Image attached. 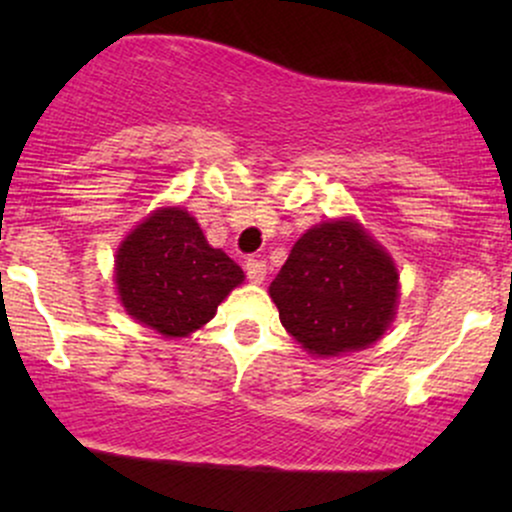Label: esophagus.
<instances>
[{
	"instance_id": "esophagus-1",
	"label": "esophagus",
	"mask_w": 512,
	"mask_h": 512,
	"mask_svg": "<svg viewBox=\"0 0 512 512\" xmlns=\"http://www.w3.org/2000/svg\"><path fill=\"white\" fill-rule=\"evenodd\" d=\"M245 274H248L252 284H262L264 276H267V264H264V260H257V257H250L245 262Z\"/></svg>"
}]
</instances>
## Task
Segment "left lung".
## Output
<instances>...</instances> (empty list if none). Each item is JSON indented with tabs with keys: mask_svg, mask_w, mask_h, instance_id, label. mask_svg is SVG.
Listing matches in <instances>:
<instances>
[{
	"mask_svg": "<svg viewBox=\"0 0 512 512\" xmlns=\"http://www.w3.org/2000/svg\"><path fill=\"white\" fill-rule=\"evenodd\" d=\"M286 332L313 356L368 349L395 320L399 274L354 219L308 228L269 286Z\"/></svg>",
	"mask_w": 512,
	"mask_h": 512,
	"instance_id": "left-lung-1",
	"label": "left lung"
}]
</instances>
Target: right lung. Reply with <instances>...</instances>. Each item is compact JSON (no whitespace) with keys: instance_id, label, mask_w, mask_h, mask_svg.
<instances>
[{"instance_id":"obj_1","label":"right lung","mask_w":512,"mask_h":512,"mask_svg":"<svg viewBox=\"0 0 512 512\" xmlns=\"http://www.w3.org/2000/svg\"><path fill=\"white\" fill-rule=\"evenodd\" d=\"M243 279V269L211 248L195 216L180 207L146 216L115 255L117 296L127 315L170 339L207 325Z\"/></svg>"}]
</instances>
